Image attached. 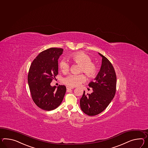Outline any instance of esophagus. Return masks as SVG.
Instances as JSON below:
<instances>
[{
	"mask_svg": "<svg viewBox=\"0 0 148 148\" xmlns=\"http://www.w3.org/2000/svg\"><path fill=\"white\" fill-rule=\"evenodd\" d=\"M66 88H67V90H69V89H74V88H73V87H69V86H67Z\"/></svg>",
	"mask_w": 148,
	"mask_h": 148,
	"instance_id": "obj_1",
	"label": "esophagus"
}]
</instances>
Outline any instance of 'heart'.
Here are the masks:
<instances>
[{"label":"heart","instance_id":"obj_1","mask_svg":"<svg viewBox=\"0 0 148 148\" xmlns=\"http://www.w3.org/2000/svg\"><path fill=\"white\" fill-rule=\"evenodd\" d=\"M69 58L72 61L80 65L79 72H83L89 78H93L97 73V66L88 54L83 52H76L71 54ZM59 67L62 72L66 73L69 69V63L64 60L60 62ZM86 80V77L83 74H70L65 77L63 79L64 82L70 87H76L83 83Z\"/></svg>","mask_w":148,"mask_h":148}]
</instances>
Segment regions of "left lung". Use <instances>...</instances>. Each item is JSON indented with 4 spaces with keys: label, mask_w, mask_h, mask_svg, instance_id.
<instances>
[{
    "label": "left lung",
    "mask_w": 148,
    "mask_h": 148,
    "mask_svg": "<svg viewBox=\"0 0 148 148\" xmlns=\"http://www.w3.org/2000/svg\"><path fill=\"white\" fill-rule=\"evenodd\" d=\"M102 57L99 72L89 86L92 88L91 94L83 92L80 99V107L85 114L89 116L97 115L108 107L114 97L116 91V76L112 64L107 58Z\"/></svg>",
    "instance_id": "8db88e82"
}]
</instances>
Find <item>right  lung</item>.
<instances>
[{"label": "right lung", "mask_w": 148, "mask_h": 148, "mask_svg": "<svg viewBox=\"0 0 148 148\" xmlns=\"http://www.w3.org/2000/svg\"><path fill=\"white\" fill-rule=\"evenodd\" d=\"M61 48L43 51L33 60L29 69L28 82L33 100L40 108L51 111L61 104L65 96V86L52 87L51 82L58 74V59L63 53Z\"/></svg>", "instance_id": "obj_1"}]
</instances>
